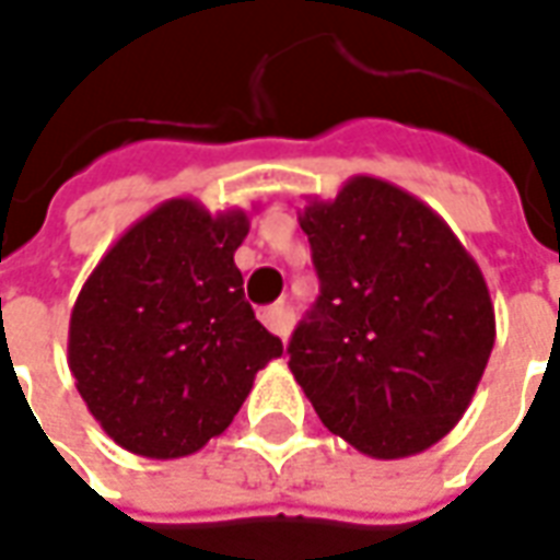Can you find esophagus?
<instances>
[{
    "label": "esophagus",
    "instance_id": "obj_1",
    "mask_svg": "<svg viewBox=\"0 0 560 560\" xmlns=\"http://www.w3.org/2000/svg\"><path fill=\"white\" fill-rule=\"evenodd\" d=\"M260 320L267 324L272 334L281 336V339L291 334L293 320H291V312H288V306H284V303H276V306L260 308Z\"/></svg>",
    "mask_w": 560,
    "mask_h": 560
}]
</instances>
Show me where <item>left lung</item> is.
<instances>
[{"label":"left lung","mask_w":560,"mask_h":560,"mask_svg":"<svg viewBox=\"0 0 560 560\" xmlns=\"http://www.w3.org/2000/svg\"><path fill=\"white\" fill-rule=\"evenodd\" d=\"M300 226L320 293L288 366L324 428L382 460L440 443L494 348L479 264L430 206L373 175L312 199Z\"/></svg>","instance_id":"obj_1"}]
</instances>
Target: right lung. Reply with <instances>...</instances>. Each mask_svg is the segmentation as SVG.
I'll return each instance as SVG.
<instances>
[{
  "label": "right lung",
  "mask_w": 560,
  "mask_h": 560,
  "mask_svg": "<svg viewBox=\"0 0 560 560\" xmlns=\"http://www.w3.org/2000/svg\"><path fill=\"white\" fill-rule=\"evenodd\" d=\"M242 209L166 199L90 272L69 320V370L120 448L170 460L221 436L281 339L254 318L233 254Z\"/></svg>",
  "instance_id": "1"
}]
</instances>
